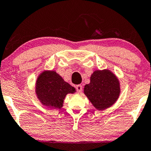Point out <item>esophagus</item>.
Masks as SVG:
<instances>
[{"instance_id":"34e87169","label":"esophagus","mask_w":151,"mask_h":151,"mask_svg":"<svg viewBox=\"0 0 151 151\" xmlns=\"http://www.w3.org/2000/svg\"><path fill=\"white\" fill-rule=\"evenodd\" d=\"M76 89L78 93H80L82 91V90H83V87H82L81 85H78L76 87Z\"/></svg>"}]
</instances>
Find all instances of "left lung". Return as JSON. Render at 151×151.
Returning <instances> with one entry per match:
<instances>
[{"label":"left lung","mask_w":151,"mask_h":151,"mask_svg":"<svg viewBox=\"0 0 151 151\" xmlns=\"http://www.w3.org/2000/svg\"><path fill=\"white\" fill-rule=\"evenodd\" d=\"M84 92L93 106L103 110L111 106L118 99L120 86L117 78L109 70L96 71L86 85Z\"/></svg>","instance_id":"obj_1"}]
</instances>
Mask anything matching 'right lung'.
<instances>
[{"mask_svg":"<svg viewBox=\"0 0 151 151\" xmlns=\"http://www.w3.org/2000/svg\"><path fill=\"white\" fill-rule=\"evenodd\" d=\"M75 91V88L66 83L55 71H44L37 80V97L43 105L52 108H61L66 95Z\"/></svg>","mask_w":151,"mask_h":151,"instance_id":"add662e5","label":"right lung"}]
</instances>
